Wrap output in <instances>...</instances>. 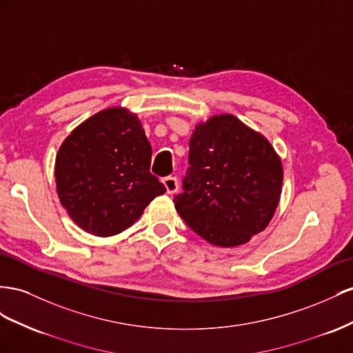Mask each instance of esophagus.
I'll return each mask as SVG.
<instances>
[{
    "label": "esophagus",
    "mask_w": 353,
    "mask_h": 353,
    "mask_svg": "<svg viewBox=\"0 0 353 353\" xmlns=\"http://www.w3.org/2000/svg\"><path fill=\"white\" fill-rule=\"evenodd\" d=\"M163 183H164V186H165V190H167V194H176L177 192V179L176 177H173V176H168V177H164L163 179Z\"/></svg>",
    "instance_id": "esophagus-1"
}]
</instances>
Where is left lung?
Segmentation results:
<instances>
[{
	"instance_id": "obj_1",
	"label": "left lung",
	"mask_w": 353,
	"mask_h": 353,
	"mask_svg": "<svg viewBox=\"0 0 353 353\" xmlns=\"http://www.w3.org/2000/svg\"><path fill=\"white\" fill-rule=\"evenodd\" d=\"M185 192L174 205L188 226L217 247L243 245L265 230L284 168L269 140L230 114L198 123L189 142Z\"/></svg>"
}]
</instances>
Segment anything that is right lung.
Listing matches in <instances>:
<instances>
[{
	"mask_svg": "<svg viewBox=\"0 0 353 353\" xmlns=\"http://www.w3.org/2000/svg\"><path fill=\"white\" fill-rule=\"evenodd\" d=\"M152 148L142 123L127 108L100 110L75 127L54 163L60 204L74 223L96 236H112L165 192L149 173Z\"/></svg>",
	"mask_w": 353,
	"mask_h": 353,
	"instance_id": "obj_1",
	"label": "right lung"
}]
</instances>
